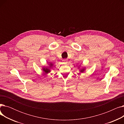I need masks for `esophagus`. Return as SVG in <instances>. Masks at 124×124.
I'll list each match as a JSON object with an SVG mask.
<instances>
[{"label": "esophagus", "mask_w": 124, "mask_h": 124, "mask_svg": "<svg viewBox=\"0 0 124 124\" xmlns=\"http://www.w3.org/2000/svg\"><path fill=\"white\" fill-rule=\"evenodd\" d=\"M63 61L65 63H67V59H64V60H63Z\"/></svg>", "instance_id": "34e87169"}]
</instances>
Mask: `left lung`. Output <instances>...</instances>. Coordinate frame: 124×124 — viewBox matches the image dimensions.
I'll return each mask as SVG.
<instances>
[{"label": "left lung", "instance_id": "left-lung-1", "mask_svg": "<svg viewBox=\"0 0 124 124\" xmlns=\"http://www.w3.org/2000/svg\"><path fill=\"white\" fill-rule=\"evenodd\" d=\"M78 68H79V67H78ZM85 70V67H83L81 69H80V72H84V71Z\"/></svg>", "mask_w": 124, "mask_h": 124}]
</instances>
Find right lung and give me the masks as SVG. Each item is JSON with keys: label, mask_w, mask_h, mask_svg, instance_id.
<instances>
[{"label": "right lung", "mask_w": 124, "mask_h": 124, "mask_svg": "<svg viewBox=\"0 0 124 124\" xmlns=\"http://www.w3.org/2000/svg\"><path fill=\"white\" fill-rule=\"evenodd\" d=\"M49 67H44L42 68L43 71L46 74H48L49 73H50L51 72V67H52V66H53V64L52 63H49Z\"/></svg>", "instance_id": "right-lung-1"}]
</instances>
